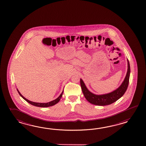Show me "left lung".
<instances>
[{
	"instance_id": "1",
	"label": "left lung",
	"mask_w": 146,
	"mask_h": 146,
	"mask_svg": "<svg viewBox=\"0 0 146 146\" xmlns=\"http://www.w3.org/2000/svg\"><path fill=\"white\" fill-rule=\"evenodd\" d=\"M128 69L126 77L124 79L123 82L121 85L118 87L117 89L112 91L110 93L96 95L94 93L91 92L89 90L87 89L83 80L80 79V85L82 92L84 96L88 102L90 103L96 105V106H104L110 105L113 103L115 102L117 100L120 99L121 96L124 95L126 91L127 90L129 76H130V68L129 62L127 59Z\"/></svg>"
}]
</instances>
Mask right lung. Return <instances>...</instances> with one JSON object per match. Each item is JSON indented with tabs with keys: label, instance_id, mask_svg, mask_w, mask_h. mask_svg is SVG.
Returning <instances> with one entry per match:
<instances>
[{
	"label": "right lung",
	"instance_id": "obj_1",
	"mask_svg": "<svg viewBox=\"0 0 146 146\" xmlns=\"http://www.w3.org/2000/svg\"><path fill=\"white\" fill-rule=\"evenodd\" d=\"M17 91H18V92L19 93V95L21 96L23 99L25 100L27 102L31 104V105H33V106H37V107H41V108H46V107H49V106H51L55 105L56 104H57L60 101V100L62 96V93H63V91H62V93L60 94V95L57 99L53 100V101H52L50 102L47 103H36L32 102V101H29L28 99H27L26 98H25V97L23 96L22 94L20 93V92L19 91V90L17 89Z\"/></svg>",
	"mask_w": 146,
	"mask_h": 146
}]
</instances>
